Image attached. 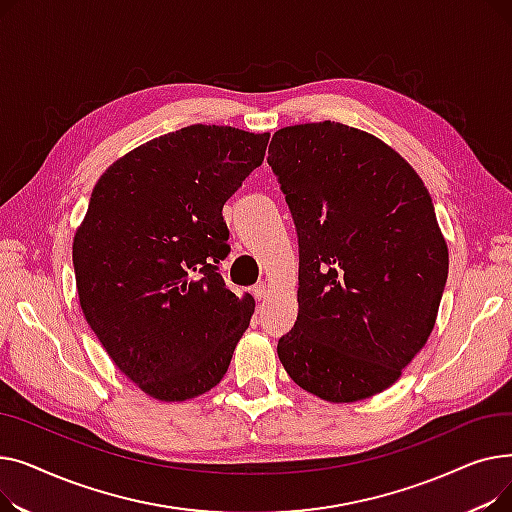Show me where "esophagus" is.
Here are the masks:
<instances>
[{
    "instance_id": "obj_1",
    "label": "esophagus",
    "mask_w": 512,
    "mask_h": 512,
    "mask_svg": "<svg viewBox=\"0 0 512 512\" xmlns=\"http://www.w3.org/2000/svg\"><path fill=\"white\" fill-rule=\"evenodd\" d=\"M253 294L257 301H265L267 297H270V286H267L265 282H259L255 288H253Z\"/></svg>"
}]
</instances>
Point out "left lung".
<instances>
[{
    "mask_svg": "<svg viewBox=\"0 0 512 512\" xmlns=\"http://www.w3.org/2000/svg\"><path fill=\"white\" fill-rule=\"evenodd\" d=\"M267 164L299 234L286 373L328 402L384 392L432 334L448 278L429 191L382 139L330 120L280 128Z\"/></svg>",
    "mask_w": 512,
    "mask_h": 512,
    "instance_id": "left-lung-1",
    "label": "left lung"
}]
</instances>
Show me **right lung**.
<instances>
[{
	"label": "right lung",
	"instance_id": "1",
	"mask_svg": "<svg viewBox=\"0 0 512 512\" xmlns=\"http://www.w3.org/2000/svg\"><path fill=\"white\" fill-rule=\"evenodd\" d=\"M270 132L193 124L128 151L97 180L72 261L105 353L161 402L218 386L255 311L218 274L224 203L261 166Z\"/></svg>",
	"mask_w": 512,
	"mask_h": 512
}]
</instances>
